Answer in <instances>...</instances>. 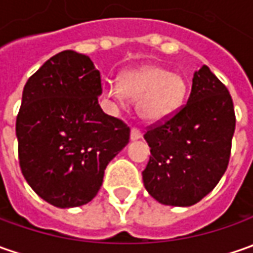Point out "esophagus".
Wrapping results in <instances>:
<instances>
[{"label":"esophagus","mask_w":253,"mask_h":253,"mask_svg":"<svg viewBox=\"0 0 253 253\" xmlns=\"http://www.w3.org/2000/svg\"><path fill=\"white\" fill-rule=\"evenodd\" d=\"M141 131H140V130H138V128H137V127H133V128H131V131H130V138H131V140H138V138H141Z\"/></svg>","instance_id":"obj_1"}]
</instances>
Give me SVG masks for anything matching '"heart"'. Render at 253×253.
Listing matches in <instances>:
<instances>
[{
  "instance_id": "b5f03b06",
  "label": "heart",
  "mask_w": 253,
  "mask_h": 253,
  "mask_svg": "<svg viewBox=\"0 0 253 253\" xmlns=\"http://www.w3.org/2000/svg\"><path fill=\"white\" fill-rule=\"evenodd\" d=\"M108 99L123 103L137 100V112L147 122H162L173 116L186 98V83L178 74L158 66H144L126 71L120 84L105 88Z\"/></svg>"
}]
</instances>
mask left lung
<instances>
[{
	"label": "left lung",
	"mask_w": 253,
	"mask_h": 253,
	"mask_svg": "<svg viewBox=\"0 0 253 253\" xmlns=\"http://www.w3.org/2000/svg\"><path fill=\"white\" fill-rule=\"evenodd\" d=\"M234 130L230 92L203 66L193 75L186 105L147 127L144 138L151 148L143 170L147 192L162 205H196L227 169Z\"/></svg>",
	"instance_id": "1"
}]
</instances>
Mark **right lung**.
<instances>
[{"label": "right lung", "instance_id": "right-lung-1", "mask_svg": "<svg viewBox=\"0 0 253 253\" xmlns=\"http://www.w3.org/2000/svg\"><path fill=\"white\" fill-rule=\"evenodd\" d=\"M100 73L73 50L47 60L28 80L16 116L18 158L29 186L67 209L96 196L105 169L128 143L130 127L100 109Z\"/></svg>", "mask_w": 253, "mask_h": 253}]
</instances>
